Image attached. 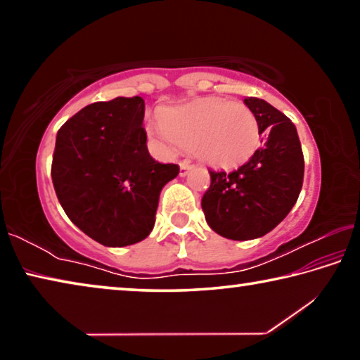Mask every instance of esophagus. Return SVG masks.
<instances>
[{
  "label": "esophagus",
  "mask_w": 360,
  "mask_h": 360,
  "mask_svg": "<svg viewBox=\"0 0 360 360\" xmlns=\"http://www.w3.org/2000/svg\"><path fill=\"white\" fill-rule=\"evenodd\" d=\"M179 167H181V174H186L188 169H191L193 165H192V162L191 160H182L181 163H179Z\"/></svg>",
  "instance_id": "obj_1"
}]
</instances>
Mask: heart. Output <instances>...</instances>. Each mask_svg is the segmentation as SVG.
<instances>
[{
    "mask_svg": "<svg viewBox=\"0 0 360 360\" xmlns=\"http://www.w3.org/2000/svg\"><path fill=\"white\" fill-rule=\"evenodd\" d=\"M162 130L173 144L212 167H238L259 148L257 117L243 103L206 98L168 109Z\"/></svg>",
    "mask_w": 360,
    "mask_h": 360,
    "instance_id": "heart-1",
    "label": "heart"
}]
</instances>
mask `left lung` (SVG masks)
<instances>
[{
	"label": "left lung",
	"mask_w": 360,
	"mask_h": 360,
	"mask_svg": "<svg viewBox=\"0 0 360 360\" xmlns=\"http://www.w3.org/2000/svg\"><path fill=\"white\" fill-rule=\"evenodd\" d=\"M262 148L233 172H211V184L202 198L205 219L224 238L245 241L271 231L289 214L302 191L304 160L295 125L265 100L248 96Z\"/></svg>",
	"instance_id": "1"
}]
</instances>
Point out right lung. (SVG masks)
I'll return each mask as SVG.
<instances>
[{
  "label": "right lung",
  "mask_w": 360,
  "mask_h": 360,
  "mask_svg": "<svg viewBox=\"0 0 360 360\" xmlns=\"http://www.w3.org/2000/svg\"><path fill=\"white\" fill-rule=\"evenodd\" d=\"M144 100L117 96L85 106L60 127L52 182L70 221L103 246L144 240L158 197L179 167L149 155Z\"/></svg>",
  "instance_id": "add662e5"
}]
</instances>
